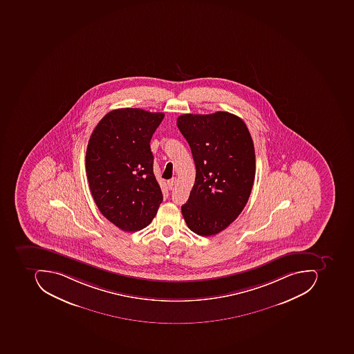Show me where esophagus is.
<instances>
[{"label":"esophagus","instance_id":"34e87169","mask_svg":"<svg viewBox=\"0 0 354 354\" xmlns=\"http://www.w3.org/2000/svg\"><path fill=\"white\" fill-rule=\"evenodd\" d=\"M176 178H171V180H167V185H168L169 189H172L176 185Z\"/></svg>","mask_w":354,"mask_h":354}]
</instances>
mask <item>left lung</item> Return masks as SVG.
<instances>
[{
  "label": "left lung",
  "mask_w": 354,
  "mask_h": 354,
  "mask_svg": "<svg viewBox=\"0 0 354 354\" xmlns=\"http://www.w3.org/2000/svg\"><path fill=\"white\" fill-rule=\"evenodd\" d=\"M196 165V180L183 217L194 233L227 229L249 200L255 178L252 137L243 119L227 111L185 113L176 121Z\"/></svg>",
  "instance_id": "left-lung-1"
}]
</instances>
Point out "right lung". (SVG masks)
<instances>
[{
	"label": "right lung",
	"instance_id": "1",
	"mask_svg": "<svg viewBox=\"0 0 354 354\" xmlns=\"http://www.w3.org/2000/svg\"><path fill=\"white\" fill-rule=\"evenodd\" d=\"M164 115L115 109L100 120L88 141L86 174L93 200L102 215L122 231L148 227L162 203L150 141Z\"/></svg>",
	"mask_w": 354,
	"mask_h": 354
}]
</instances>
